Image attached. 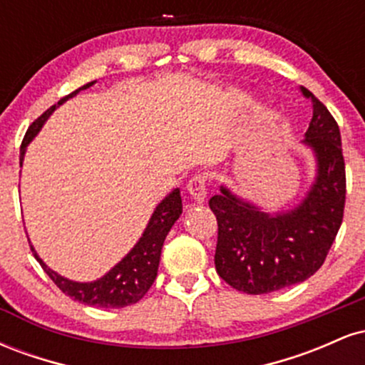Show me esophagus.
Wrapping results in <instances>:
<instances>
[{
  "label": "esophagus",
  "instance_id": "obj_1",
  "mask_svg": "<svg viewBox=\"0 0 365 365\" xmlns=\"http://www.w3.org/2000/svg\"><path fill=\"white\" fill-rule=\"evenodd\" d=\"M187 190L192 199L197 200V202H204L207 194V175L199 173L195 177H192L187 183Z\"/></svg>",
  "mask_w": 365,
  "mask_h": 365
}]
</instances>
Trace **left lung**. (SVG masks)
Wrapping results in <instances>:
<instances>
[{"mask_svg": "<svg viewBox=\"0 0 365 365\" xmlns=\"http://www.w3.org/2000/svg\"><path fill=\"white\" fill-rule=\"evenodd\" d=\"M312 120L305 144L317 158V178L304 202L269 216L230 194L209 199L217 221L216 271L230 287L249 295L305 282L326 261L343 221L346 197L345 159L336 120L311 91Z\"/></svg>", "mask_w": 365, "mask_h": 365, "instance_id": "8db88e82", "label": "left lung"}]
</instances>
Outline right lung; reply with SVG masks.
<instances>
[{
  "label": "right lung",
  "instance_id": "obj_1",
  "mask_svg": "<svg viewBox=\"0 0 365 365\" xmlns=\"http://www.w3.org/2000/svg\"><path fill=\"white\" fill-rule=\"evenodd\" d=\"M92 83L94 82L86 83V86L78 87L77 91L70 92L68 96L60 99L58 104L65 103L68 98H73L78 91L87 89ZM54 108H56V104L49 108V110H46L39 118L32 121V125L27 128V132H25L22 145H20V166H22L25 148H27L29 142L34 139V135L39 132L41 127H43V123L48 120V116L54 111ZM182 195H180L178 188H175V190L156 207V211H154L153 217H150L148 228H145L139 244L130 250V254L123 259V261L116 264L110 273L104 274L101 279H98V282L75 283L66 278H61L60 274H56L54 271L49 269V267L37 257L34 247L32 245L31 250L32 254H34V257L39 261L41 266H43L44 273L53 279V283L56 284L65 295L72 297L73 300H78V302L86 305H96V307H127V305L139 302L142 297L149 292V288L153 287L158 274L163 242H165L166 235H168L171 226L175 225V221L178 220L180 215H182Z\"/></svg>",
  "mask_w": 365,
  "mask_h": 365
}]
</instances>
